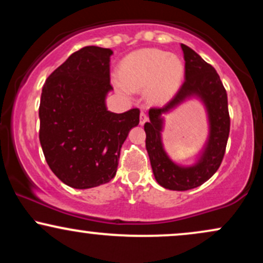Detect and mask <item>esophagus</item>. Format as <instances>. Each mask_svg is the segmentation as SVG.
<instances>
[{"instance_id":"1","label":"esophagus","mask_w":263,"mask_h":263,"mask_svg":"<svg viewBox=\"0 0 263 263\" xmlns=\"http://www.w3.org/2000/svg\"><path fill=\"white\" fill-rule=\"evenodd\" d=\"M147 120H148V116H147V114L144 112V111H141V115H140V123H141V125H144V123L147 122Z\"/></svg>"}]
</instances>
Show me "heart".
<instances>
[{
	"mask_svg": "<svg viewBox=\"0 0 263 263\" xmlns=\"http://www.w3.org/2000/svg\"><path fill=\"white\" fill-rule=\"evenodd\" d=\"M116 85L123 92L144 89V96L153 104H165L179 89L184 64L177 55L155 48H144L122 60Z\"/></svg>",
	"mask_w": 263,
	"mask_h": 263,
	"instance_id": "obj_1",
	"label": "heart"
}]
</instances>
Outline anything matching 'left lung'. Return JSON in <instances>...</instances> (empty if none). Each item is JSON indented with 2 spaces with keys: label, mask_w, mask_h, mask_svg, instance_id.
Masks as SVG:
<instances>
[{
  "label": "left lung",
  "mask_w": 263,
  "mask_h": 263,
  "mask_svg": "<svg viewBox=\"0 0 263 263\" xmlns=\"http://www.w3.org/2000/svg\"><path fill=\"white\" fill-rule=\"evenodd\" d=\"M185 60V79L174 98L163 107L149 108V121L144 123L146 148L156 180L170 190H189L206 182L219 170L230 134L228 93L219 74L188 45L180 44ZM197 96L204 102L210 119V138L202 156L189 167L176 165L162 148L161 115L186 98Z\"/></svg>",
  "instance_id": "8db88e82"
}]
</instances>
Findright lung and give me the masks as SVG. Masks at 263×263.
<instances>
[{
  "label": "right lung",
  "instance_id": "obj_1",
  "mask_svg": "<svg viewBox=\"0 0 263 263\" xmlns=\"http://www.w3.org/2000/svg\"><path fill=\"white\" fill-rule=\"evenodd\" d=\"M111 55L108 48H81L48 77L42 89L39 141L45 161L75 189L112 179L123 142L140 122L138 108L107 111Z\"/></svg>",
  "mask_w": 263,
  "mask_h": 263
}]
</instances>
